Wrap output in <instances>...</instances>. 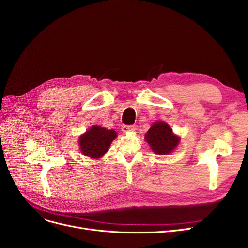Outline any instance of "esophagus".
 <instances>
[{
    "instance_id": "34e87169",
    "label": "esophagus",
    "mask_w": 248,
    "mask_h": 248,
    "mask_svg": "<svg viewBox=\"0 0 248 248\" xmlns=\"http://www.w3.org/2000/svg\"><path fill=\"white\" fill-rule=\"evenodd\" d=\"M136 129V126L135 125H123L122 126V131L123 133H128V132H133Z\"/></svg>"
}]
</instances>
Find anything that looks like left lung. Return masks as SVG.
<instances>
[{"label":"left lung","mask_w":248,"mask_h":248,"mask_svg":"<svg viewBox=\"0 0 248 248\" xmlns=\"http://www.w3.org/2000/svg\"><path fill=\"white\" fill-rule=\"evenodd\" d=\"M152 150L158 155H168L179 144V138L173 135L171 127L163 122L155 123L145 137Z\"/></svg>","instance_id":"1"}]
</instances>
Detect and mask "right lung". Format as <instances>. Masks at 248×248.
I'll return each instance as SVG.
<instances>
[{"instance_id":"obj_1","label":"right lung","mask_w":248,"mask_h":248,"mask_svg":"<svg viewBox=\"0 0 248 248\" xmlns=\"http://www.w3.org/2000/svg\"><path fill=\"white\" fill-rule=\"evenodd\" d=\"M115 137L116 133L112 129L93 125L79 138L80 150L91 159H99L108 151Z\"/></svg>"}]
</instances>
